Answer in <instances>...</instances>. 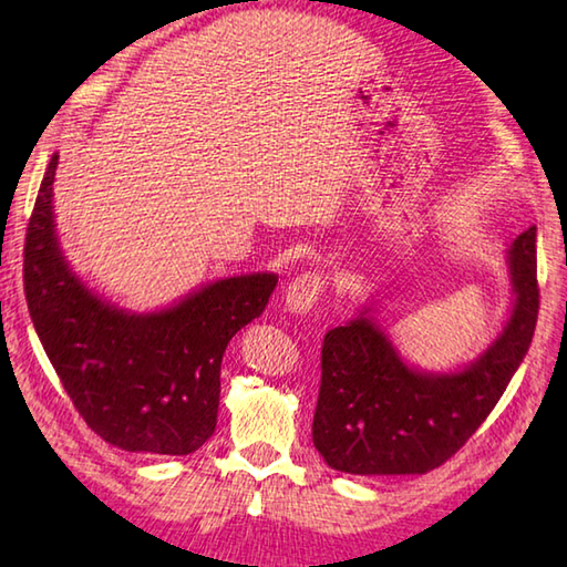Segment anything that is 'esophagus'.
<instances>
[{
  "mask_svg": "<svg viewBox=\"0 0 567 567\" xmlns=\"http://www.w3.org/2000/svg\"><path fill=\"white\" fill-rule=\"evenodd\" d=\"M323 290H327V275L321 270H307L297 275L285 290V309L290 315H307L319 302Z\"/></svg>",
  "mask_w": 567,
  "mask_h": 567,
  "instance_id": "esophagus-1",
  "label": "esophagus"
}]
</instances>
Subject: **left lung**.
Segmentation results:
<instances>
[{
  "label": "left lung",
  "instance_id": "8db88e82",
  "mask_svg": "<svg viewBox=\"0 0 567 567\" xmlns=\"http://www.w3.org/2000/svg\"><path fill=\"white\" fill-rule=\"evenodd\" d=\"M507 258L514 285L509 321L463 370L409 368L368 309L323 336L311 436L333 470L424 475L461 451L489 416L534 339L536 226L514 238Z\"/></svg>",
  "mask_w": 567,
  "mask_h": 567
}]
</instances>
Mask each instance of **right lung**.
Returning <instances> with one entry per match:
<instances>
[{
    "instance_id": "right-lung-1",
    "label": "right lung",
    "mask_w": 567,
    "mask_h": 567,
    "mask_svg": "<svg viewBox=\"0 0 567 567\" xmlns=\"http://www.w3.org/2000/svg\"><path fill=\"white\" fill-rule=\"evenodd\" d=\"M58 155L23 246V292L43 351L87 426L131 453L187 455L216 429L228 341L262 315L272 272L216 280L177 305L131 315L68 268L53 221Z\"/></svg>"
}]
</instances>
